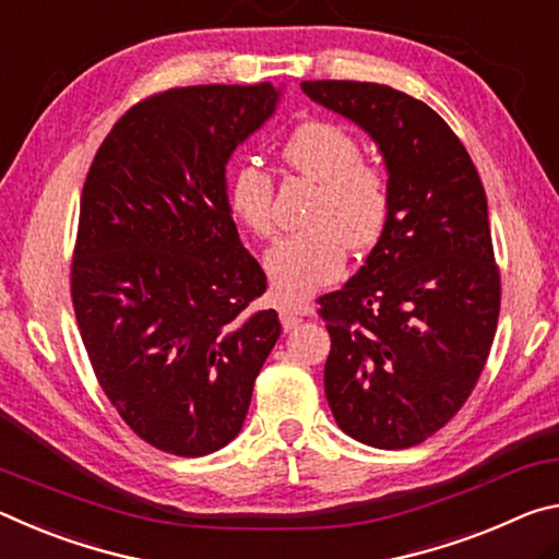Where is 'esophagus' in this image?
I'll return each mask as SVG.
<instances>
[{"mask_svg": "<svg viewBox=\"0 0 559 559\" xmlns=\"http://www.w3.org/2000/svg\"><path fill=\"white\" fill-rule=\"evenodd\" d=\"M280 319H282V326H285V332H292V329H297L301 322V314L292 312V309H280Z\"/></svg>", "mask_w": 559, "mask_h": 559, "instance_id": "34e87169", "label": "esophagus"}]
</instances>
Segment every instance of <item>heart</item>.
<instances>
[{
	"mask_svg": "<svg viewBox=\"0 0 559 559\" xmlns=\"http://www.w3.org/2000/svg\"><path fill=\"white\" fill-rule=\"evenodd\" d=\"M282 163L297 176L312 180L317 195L305 215V227L277 242L267 254L274 292L287 305H299L317 289L340 277L346 247L366 252L386 233L393 215L389 170L364 160V145L340 123L307 121L282 143ZM274 180L264 168L245 163L227 182V207L247 233L272 240Z\"/></svg>",
	"mask_w": 559,
	"mask_h": 559,
	"instance_id": "b5f03b06",
	"label": "heart"
}]
</instances>
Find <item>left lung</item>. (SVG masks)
Segmentation results:
<instances>
[{"mask_svg":"<svg viewBox=\"0 0 559 559\" xmlns=\"http://www.w3.org/2000/svg\"><path fill=\"white\" fill-rule=\"evenodd\" d=\"M301 88L369 131L393 186L379 245L342 289L317 299L332 336L329 408L366 445H418L463 408L496 340L500 267L486 190L459 135L424 100L371 81Z\"/></svg>","mask_w":559,"mask_h":559,"instance_id":"8db88e82","label":"left lung"}]
</instances>
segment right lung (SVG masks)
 I'll return each instance as SVG.
<instances>
[{"instance_id":"right-lung-1","label":"right lung","mask_w":559,"mask_h":559,"mask_svg":"<svg viewBox=\"0 0 559 559\" xmlns=\"http://www.w3.org/2000/svg\"><path fill=\"white\" fill-rule=\"evenodd\" d=\"M280 91L182 86L128 108L81 190L73 314L98 386L163 453L207 455L240 433L254 379L277 344L267 289L225 193V163Z\"/></svg>"}]
</instances>
